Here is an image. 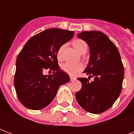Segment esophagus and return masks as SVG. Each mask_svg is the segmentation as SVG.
<instances>
[{"label": "esophagus", "mask_w": 134, "mask_h": 134, "mask_svg": "<svg viewBox=\"0 0 134 134\" xmlns=\"http://www.w3.org/2000/svg\"><path fill=\"white\" fill-rule=\"evenodd\" d=\"M76 80V78L74 77V76H70V81H75Z\"/></svg>", "instance_id": "34e87169"}]
</instances>
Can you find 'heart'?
<instances>
[{
	"mask_svg": "<svg viewBox=\"0 0 134 134\" xmlns=\"http://www.w3.org/2000/svg\"><path fill=\"white\" fill-rule=\"evenodd\" d=\"M74 46L79 53H81L84 49H88V45L85 41L82 40H76L73 42ZM65 48V45H63L60 47V48L57 52V58L58 60L62 58L63 49ZM83 68V65L81 63H70L66 62L61 65V69L63 71L71 76H74L77 74L80 71H81Z\"/></svg>",
	"mask_w": 134,
	"mask_h": 134,
	"instance_id": "1",
	"label": "heart"
}]
</instances>
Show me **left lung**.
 I'll list each match as a JSON object with an SVG mask.
<instances>
[{
	"instance_id": "obj_1",
	"label": "left lung",
	"mask_w": 134,
	"mask_h": 134,
	"mask_svg": "<svg viewBox=\"0 0 134 134\" xmlns=\"http://www.w3.org/2000/svg\"><path fill=\"white\" fill-rule=\"evenodd\" d=\"M78 37L86 42L90 48V60L84 73L88 79L79 78L82 84L76 98L84 110L99 114L113 106L120 94L124 79V66L115 45L106 35L99 31H83Z\"/></svg>"
}]
</instances>
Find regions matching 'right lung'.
Here are the masks:
<instances>
[{
    "label": "right lung",
    "mask_w": 134,
    "mask_h": 134,
    "mask_svg": "<svg viewBox=\"0 0 134 134\" xmlns=\"http://www.w3.org/2000/svg\"><path fill=\"white\" fill-rule=\"evenodd\" d=\"M74 31L49 28L32 37L24 45L16 61L14 88L17 97L25 107L40 110L47 106L61 85L70 81L60 69L57 52L74 36ZM50 68L53 75H44Z\"/></svg>",
    "instance_id": "obj_1"
}]
</instances>
